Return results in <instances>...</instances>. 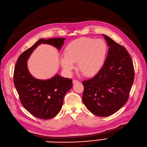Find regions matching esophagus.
Instances as JSON below:
<instances>
[{"label":"esophagus","instance_id":"1","mask_svg":"<svg viewBox=\"0 0 147 147\" xmlns=\"http://www.w3.org/2000/svg\"><path fill=\"white\" fill-rule=\"evenodd\" d=\"M79 81L78 80H76V79H73V84H77V83H79Z\"/></svg>","mask_w":147,"mask_h":147}]
</instances>
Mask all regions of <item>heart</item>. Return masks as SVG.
Wrapping results in <instances>:
<instances>
[{"mask_svg": "<svg viewBox=\"0 0 147 147\" xmlns=\"http://www.w3.org/2000/svg\"><path fill=\"white\" fill-rule=\"evenodd\" d=\"M108 47L102 39L82 37L68 43L64 50V56L60 58L63 71L70 74L78 63L79 71L86 76L96 74L106 62Z\"/></svg>", "mask_w": 147, "mask_h": 147, "instance_id": "b5f03b06", "label": "heart"}]
</instances>
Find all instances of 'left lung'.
I'll return each mask as SVG.
<instances>
[{"label":"left lung","mask_w":147,"mask_h":147,"mask_svg":"<svg viewBox=\"0 0 147 147\" xmlns=\"http://www.w3.org/2000/svg\"><path fill=\"white\" fill-rule=\"evenodd\" d=\"M103 35L109 47L106 62L96 75L83 81L82 100L93 114L108 117L119 110L128 100L135 71L125 48Z\"/></svg>","instance_id":"1"}]
</instances>
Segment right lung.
<instances>
[{
	"label": "right lung",
	"mask_w": 147,
	"mask_h": 147,
	"mask_svg": "<svg viewBox=\"0 0 147 147\" xmlns=\"http://www.w3.org/2000/svg\"><path fill=\"white\" fill-rule=\"evenodd\" d=\"M65 38L38 40L19 56L14 68V83L23 107L34 117L48 119L61 111L66 93L72 88V80L56 74L47 80L35 78L29 71L27 61L33 51L41 44L61 50Z\"/></svg>",
	"instance_id": "right-lung-1"
}]
</instances>
